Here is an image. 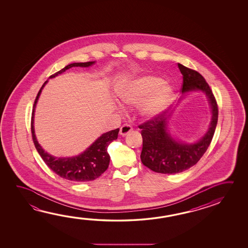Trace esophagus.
I'll list each match as a JSON object with an SVG mask.
<instances>
[{
	"mask_svg": "<svg viewBox=\"0 0 248 248\" xmlns=\"http://www.w3.org/2000/svg\"><path fill=\"white\" fill-rule=\"evenodd\" d=\"M132 130H133L132 126L130 125V124H124V125L120 128L119 133H120L121 136H126V135L128 134V133L130 132Z\"/></svg>",
	"mask_w": 248,
	"mask_h": 248,
	"instance_id": "34e87169",
	"label": "esophagus"
}]
</instances>
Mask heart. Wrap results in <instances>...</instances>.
Here are the masks:
<instances>
[{"label": "heart", "mask_w": 248, "mask_h": 248, "mask_svg": "<svg viewBox=\"0 0 248 248\" xmlns=\"http://www.w3.org/2000/svg\"><path fill=\"white\" fill-rule=\"evenodd\" d=\"M120 99L129 105H139L144 118H152L164 111L173 99L171 86L158 77L143 75L124 83L118 89Z\"/></svg>", "instance_id": "b5f03b06"}]
</instances>
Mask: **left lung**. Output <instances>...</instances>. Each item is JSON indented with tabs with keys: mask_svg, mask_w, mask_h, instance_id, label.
Returning a JSON list of instances; mask_svg holds the SVG:
<instances>
[{
	"mask_svg": "<svg viewBox=\"0 0 248 248\" xmlns=\"http://www.w3.org/2000/svg\"><path fill=\"white\" fill-rule=\"evenodd\" d=\"M183 75L182 92L203 91L208 96L212 107V121L208 131L199 142L191 144L178 143L166 132L167 115L161 112L139 125L143 138L141 161L155 172L175 174L182 172L196 165L206 152L214 135L217 123V101L202 75L178 63Z\"/></svg>",
	"mask_w": 248,
	"mask_h": 248,
	"instance_id": "1",
	"label": "left lung"
}]
</instances>
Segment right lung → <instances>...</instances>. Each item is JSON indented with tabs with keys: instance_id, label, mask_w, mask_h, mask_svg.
I'll return each mask as SVG.
<instances>
[{
	"instance_id": "add662e5",
	"label": "right lung",
	"mask_w": 248,
	"mask_h": 248,
	"mask_svg": "<svg viewBox=\"0 0 248 248\" xmlns=\"http://www.w3.org/2000/svg\"><path fill=\"white\" fill-rule=\"evenodd\" d=\"M93 63L94 62L70 63L63 69L56 72L55 74L51 75L49 78H52L59 74H62V72L72 67H88ZM47 82L48 81H46L43 84L37 96L35 97L31 117V133L35 149L39 153L40 156H42L45 164L61 178L73 182H87L94 180L104 173L109 166V155L107 152V149L109 143L118 139L119 129L118 128L116 130H110L109 132L102 135L100 138L96 139L85 152H83L78 156L73 157H56L44 152V149L40 146L35 138L33 118L36 102L38 100L42 89L44 87Z\"/></svg>"
}]
</instances>
